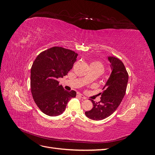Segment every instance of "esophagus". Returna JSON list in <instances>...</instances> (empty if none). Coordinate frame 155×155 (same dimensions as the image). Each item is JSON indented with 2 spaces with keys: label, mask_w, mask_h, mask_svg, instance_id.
Instances as JSON below:
<instances>
[{
  "label": "esophagus",
  "mask_w": 155,
  "mask_h": 155,
  "mask_svg": "<svg viewBox=\"0 0 155 155\" xmlns=\"http://www.w3.org/2000/svg\"><path fill=\"white\" fill-rule=\"evenodd\" d=\"M77 96L81 98V99H83V100H85L86 99V97L84 96L83 95H82L81 94H80V93H77Z\"/></svg>",
  "instance_id": "34e87169"
}]
</instances>
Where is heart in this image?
<instances>
[{
	"label": "heart",
	"mask_w": 155,
	"mask_h": 155,
	"mask_svg": "<svg viewBox=\"0 0 155 155\" xmlns=\"http://www.w3.org/2000/svg\"><path fill=\"white\" fill-rule=\"evenodd\" d=\"M91 64H93V65H96V66H99V67H100L103 68V67H102V64H101L100 63H99V62H92V63L91 64Z\"/></svg>",
	"instance_id": "b5f03b06"
}]
</instances>
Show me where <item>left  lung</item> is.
Wrapping results in <instances>:
<instances>
[{
	"mask_svg": "<svg viewBox=\"0 0 155 155\" xmlns=\"http://www.w3.org/2000/svg\"><path fill=\"white\" fill-rule=\"evenodd\" d=\"M111 74L100 93V101L85 112V115L93 120H101L110 116L117 109L125 94L129 76L123 62L114 56H108Z\"/></svg>",
	"mask_w": 155,
	"mask_h": 155,
	"instance_id": "1",
	"label": "left lung"
}]
</instances>
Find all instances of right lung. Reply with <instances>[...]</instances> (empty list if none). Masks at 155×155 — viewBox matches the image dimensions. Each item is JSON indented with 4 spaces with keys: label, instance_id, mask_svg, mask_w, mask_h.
<instances>
[{
    "label": "right lung",
    "instance_id": "obj_1",
    "mask_svg": "<svg viewBox=\"0 0 155 155\" xmlns=\"http://www.w3.org/2000/svg\"><path fill=\"white\" fill-rule=\"evenodd\" d=\"M78 54L62 47L51 48L36 58L31 68V92L39 109L50 116L61 114L76 92L65 91L58 79L67 75Z\"/></svg>",
    "mask_w": 155,
    "mask_h": 155
}]
</instances>
